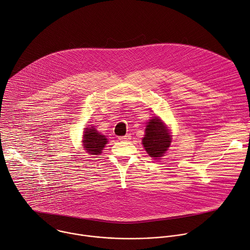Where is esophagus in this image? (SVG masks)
Listing matches in <instances>:
<instances>
[{
    "mask_svg": "<svg viewBox=\"0 0 250 250\" xmlns=\"http://www.w3.org/2000/svg\"><path fill=\"white\" fill-rule=\"evenodd\" d=\"M119 139H120L121 141H128V140L131 139V136H130L129 134H126V135H125V136H120Z\"/></svg>",
    "mask_w": 250,
    "mask_h": 250,
    "instance_id": "obj_1",
    "label": "esophagus"
}]
</instances>
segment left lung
Listing matches in <instances>:
<instances>
[{
	"instance_id": "8db88e82",
	"label": "left lung",
	"mask_w": 250,
	"mask_h": 250,
	"mask_svg": "<svg viewBox=\"0 0 250 250\" xmlns=\"http://www.w3.org/2000/svg\"><path fill=\"white\" fill-rule=\"evenodd\" d=\"M142 143L149 156L158 159L164 156L171 144V135L158 118L150 120L145 129Z\"/></svg>"
}]
</instances>
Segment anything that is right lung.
I'll list each match as a JSON object with an SVG mask.
<instances>
[{"label":"right lung","instance_id":"1","mask_svg":"<svg viewBox=\"0 0 250 250\" xmlns=\"http://www.w3.org/2000/svg\"><path fill=\"white\" fill-rule=\"evenodd\" d=\"M107 142L105 135L100 134L94 127H87L83 134L84 148L92 155H99Z\"/></svg>","mask_w":250,"mask_h":250}]
</instances>
